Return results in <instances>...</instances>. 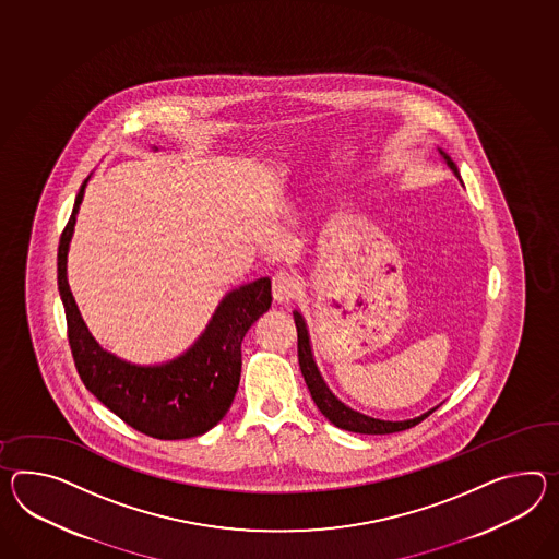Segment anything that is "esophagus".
Instances as JSON below:
<instances>
[{"label":"esophagus","instance_id":"esophagus-1","mask_svg":"<svg viewBox=\"0 0 559 559\" xmlns=\"http://www.w3.org/2000/svg\"><path fill=\"white\" fill-rule=\"evenodd\" d=\"M299 290V283L293 274L276 273L273 276V297L276 302H290L297 297Z\"/></svg>","mask_w":559,"mask_h":559}]
</instances>
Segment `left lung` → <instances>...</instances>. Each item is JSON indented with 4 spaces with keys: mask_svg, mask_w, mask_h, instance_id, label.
Returning a JSON list of instances; mask_svg holds the SVG:
<instances>
[{
    "mask_svg": "<svg viewBox=\"0 0 559 559\" xmlns=\"http://www.w3.org/2000/svg\"><path fill=\"white\" fill-rule=\"evenodd\" d=\"M442 155H444L450 169L454 171V176L461 178L456 165L452 164L449 155L447 153H442ZM295 325H297V340H299V345H297L299 347V366L305 383H307V388L311 392V397H313L317 408L321 409V414L328 418L329 423L335 424L337 428L349 430V432H357V435H392V432L408 430L412 426L423 423L424 418H428L435 412V409H430V412H426L423 416H418L414 420H406V423H383V420L369 418V416H364L359 412H354V409L343 406L340 400L329 392L325 381H323L319 369L314 366L307 328H305V321H302V317L299 313H295Z\"/></svg>",
    "mask_w": 559,
    "mask_h": 559,
    "instance_id": "8db88e82",
    "label": "left lung"
}]
</instances>
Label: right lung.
<instances>
[{
  "mask_svg": "<svg viewBox=\"0 0 559 559\" xmlns=\"http://www.w3.org/2000/svg\"><path fill=\"white\" fill-rule=\"evenodd\" d=\"M86 179L58 245V290L64 302L74 366L86 390L124 424L159 440L200 436L230 409L240 383L242 340L271 309V281L240 286L219 305L193 347L159 366H136L103 349L82 321L67 281V252Z\"/></svg>",
  "mask_w": 559,
  "mask_h": 559,
  "instance_id": "obj_1",
  "label": "right lung"
}]
</instances>
